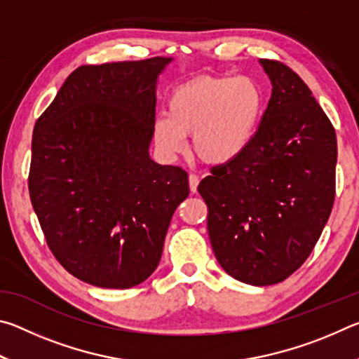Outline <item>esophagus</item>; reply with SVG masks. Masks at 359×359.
Listing matches in <instances>:
<instances>
[{
    "instance_id": "1",
    "label": "esophagus",
    "mask_w": 359,
    "mask_h": 359,
    "mask_svg": "<svg viewBox=\"0 0 359 359\" xmlns=\"http://www.w3.org/2000/svg\"><path fill=\"white\" fill-rule=\"evenodd\" d=\"M188 184H190L191 193H196L198 184H199V177H198V175H196V174H190V175H188Z\"/></svg>"
}]
</instances>
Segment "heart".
Listing matches in <instances>:
<instances>
[{"label": "heart", "mask_w": 359, "mask_h": 359, "mask_svg": "<svg viewBox=\"0 0 359 359\" xmlns=\"http://www.w3.org/2000/svg\"><path fill=\"white\" fill-rule=\"evenodd\" d=\"M264 96L250 77L203 76L172 92L168 115L156 117L154 139L168 156L193 151L208 165H226L244 154L263 115Z\"/></svg>", "instance_id": "b5f03b06"}]
</instances>
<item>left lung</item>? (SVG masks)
Here are the masks:
<instances>
[{
    "label": "left lung",
    "mask_w": 359,
    "mask_h": 359,
    "mask_svg": "<svg viewBox=\"0 0 359 359\" xmlns=\"http://www.w3.org/2000/svg\"><path fill=\"white\" fill-rule=\"evenodd\" d=\"M272 95L244 154L198 185L218 263L236 280L274 285L299 269L330 218L337 141L302 79L261 60Z\"/></svg>",
    "instance_id": "left-lung-1"
}]
</instances>
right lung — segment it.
<instances>
[{
    "label": "right lung",
    "instance_id": "1",
    "mask_svg": "<svg viewBox=\"0 0 359 359\" xmlns=\"http://www.w3.org/2000/svg\"><path fill=\"white\" fill-rule=\"evenodd\" d=\"M171 58L81 66L34 125L29 198L53 257L101 288H131L160 263L190 193L179 166L151 161L156 77Z\"/></svg>",
    "mask_w": 359,
    "mask_h": 359
}]
</instances>
